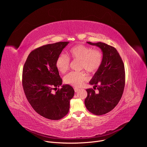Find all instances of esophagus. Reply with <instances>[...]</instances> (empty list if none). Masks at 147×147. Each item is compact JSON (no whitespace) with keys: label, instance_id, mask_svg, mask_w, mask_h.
I'll list each match as a JSON object with an SVG mask.
<instances>
[{"label":"esophagus","instance_id":"obj_1","mask_svg":"<svg viewBox=\"0 0 147 147\" xmlns=\"http://www.w3.org/2000/svg\"><path fill=\"white\" fill-rule=\"evenodd\" d=\"M79 90H80L79 88H74V91H75V92H77Z\"/></svg>","mask_w":147,"mask_h":147}]
</instances>
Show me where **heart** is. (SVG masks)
<instances>
[{
	"label": "heart",
	"mask_w": 147,
	"mask_h": 147,
	"mask_svg": "<svg viewBox=\"0 0 147 147\" xmlns=\"http://www.w3.org/2000/svg\"><path fill=\"white\" fill-rule=\"evenodd\" d=\"M68 56L71 60L80 61L78 70H85L91 74L95 73L100 69L103 58V53L99 49H92L81 44L71 48L68 51ZM56 66L60 73H66L69 69L70 59L63 55L59 56L56 61ZM87 80L88 76L84 71H72L64 78L66 84L76 87H81Z\"/></svg>",
	"instance_id": "1"
}]
</instances>
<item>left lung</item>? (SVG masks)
<instances>
[{
  "mask_svg": "<svg viewBox=\"0 0 147 147\" xmlns=\"http://www.w3.org/2000/svg\"><path fill=\"white\" fill-rule=\"evenodd\" d=\"M87 43L100 48L103 58L100 69L89 82L94 86V89L86 90L87 96L85 105L92 114L102 115L113 109L122 96L125 86L124 66L119 53L113 47L100 42Z\"/></svg>",
  "mask_w": 147,
  "mask_h": 147,
  "instance_id": "8db88e82",
  "label": "left lung"
}]
</instances>
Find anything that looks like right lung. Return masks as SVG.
<instances>
[{
    "mask_svg": "<svg viewBox=\"0 0 147 147\" xmlns=\"http://www.w3.org/2000/svg\"><path fill=\"white\" fill-rule=\"evenodd\" d=\"M69 42H59L39 47L29 54L23 69L22 84L26 96L34 111L45 118L57 120L69 112L74 90L62 84L56 61Z\"/></svg>",
    "mask_w": 147,
    "mask_h": 147,
    "instance_id": "add662e5",
    "label": "right lung"
}]
</instances>
